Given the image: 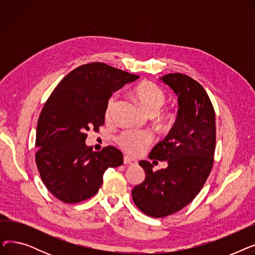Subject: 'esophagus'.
Here are the masks:
<instances>
[{
	"label": "esophagus",
	"instance_id": "esophagus-1",
	"mask_svg": "<svg viewBox=\"0 0 255 255\" xmlns=\"http://www.w3.org/2000/svg\"><path fill=\"white\" fill-rule=\"evenodd\" d=\"M124 163L125 164H129V165H136L137 164V161L135 159H133L131 157H128V156H125L124 157Z\"/></svg>",
	"mask_w": 255,
	"mask_h": 255
}]
</instances>
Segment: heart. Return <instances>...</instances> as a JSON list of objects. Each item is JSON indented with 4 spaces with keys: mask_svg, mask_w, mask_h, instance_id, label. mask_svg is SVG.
Instances as JSON below:
<instances>
[{
    "mask_svg": "<svg viewBox=\"0 0 255 255\" xmlns=\"http://www.w3.org/2000/svg\"><path fill=\"white\" fill-rule=\"evenodd\" d=\"M134 93L142 105L152 116L157 115L166 103L165 93L153 83H142L138 85ZM119 95H114L109 99L105 109V117L111 118L118 103ZM153 136L146 131H125L118 137V143L125 152L130 155L140 154L152 142Z\"/></svg>",
    "mask_w": 255,
    "mask_h": 255,
    "instance_id": "b5f03b06",
    "label": "heart"
}]
</instances>
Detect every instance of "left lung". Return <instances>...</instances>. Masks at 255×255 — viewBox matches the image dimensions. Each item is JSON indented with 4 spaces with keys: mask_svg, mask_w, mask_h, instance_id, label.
<instances>
[{
    "mask_svg": "<svg viewBox=\"0 0 255 255\" xmlns=\"http://www.w3.org/2000/svg\"><path fill=\"white\" fill-rule=\"evenodd\" d=\"M160 79L177 94L179 111L169 133L149 158L168 165L153 171V164L141 160L145 179L131 192L135 206L155 218L171 215L192 202L212 170L216 144L215 112L203 86L182 73Z\"/></svg>",
    "mask_w": 255,
    "mask_h": 255,
    "instance_id": "left-lung-1",
    "label": "left lung"
}]
</instances>
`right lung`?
Wrapping results in <instances>:
<instances>
[{"label":"right lung","mask_w":255,"mask_h":255,"mask_svg":"<svg viewBox=\"0 0 255 255\" xmlns=\"http://www.w3.org/2000/svg\"><path fill=\"white\" fill-rule=\"evenodd\" d=\"M139 76L104 63H90L67 74L50 94L38 119L36 164L48 191L76 204L95 195L109 167L123 164L113 145L100 152L86 144L87 131L104 124L113 93Z\"/></svg>","instance_id":"right-lung-1"}]
</instances>
